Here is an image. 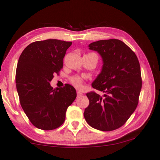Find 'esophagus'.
I'll list each match as a JSON object with an SVG mask.
<instances>
[{
  "label": "esophagus",
  "mask_w": 160,
  "mask_h": 160,
  "mask_svg": "<svg viewBox=\"0 0 160 160\" xmlns=\"http://www.w3.org/2000/svg\"><path fill=\"white\" fill-rule=\"evenodd\" d=\"M82 95V92H79V91H78L77 92V97H81V96Z\"/></svg>",
  "instance_id": "obj_1"
}]
</instances>
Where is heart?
Masks as SVG:
<instances>
[{
  "label": "heart",
  "mask_w": 160,
  "mask_h": 160,
  "mask_svg": "<svg viewBox=\"0 0 160 160\" xmlns=\"http://www.w3.org/2000/svg\"><path fill=\"white\" fill-rule=\"evenodd\" d=\"M86 55H94V56L97 57L98 59L97 55L94 53H89ZM83 81H84V78L82 77H80V76H73V77H71L70 79L71 83L75 87V88H76L78 89L81 88V86H82V85Z\"/></svg>",
  "instance_id": "b5f03b06"
}]
</instances>
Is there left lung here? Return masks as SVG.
I'll use <instances>...</instances> for the list:
<instances>
[{
	"instance_id": "8db88e82",
	"label": "left lung",
	"mask_w": 160,
	"mask_h": 160,
	"mask_svg": "<svg viewBox=\"0 0 160 160\" xmlns=\"http://www.w3.org/2000/svg\"><path fill=\"white\" fill-rule=\"evenodd\" d=\"M89 48L102 57V70L92 86L104 95L87 94L89 104L84 117L93 128L110 132L124 125L138 106L142 88L140 63L134 52L120 40H98Z\"/></svg>"
}]
</instances>
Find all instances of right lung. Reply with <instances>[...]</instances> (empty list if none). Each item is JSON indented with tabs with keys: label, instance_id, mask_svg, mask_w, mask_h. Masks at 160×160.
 Returning a JSON list of instances; mask_svg holds the SVG:
<instances>
[{
	"label": "right lung",
	"instance_id": "obj_1",
	"mask_svg": "<svg viewBox=\"0 0 160 160\" xmlns=\"http://www.w3.org/2000/svg\"><path fill=\"white\" fill-rule=\"evenodd\" d=\"M72 42L48 39L31 43L17 63L16 87L20 104L37 128L52 130L64 122L66 112L76 98L73 87L52 88L54 74L63 68V59Z\"/></svg>",
	"mask_w": 160,
	"mask_h": 160
}]
</instances>
